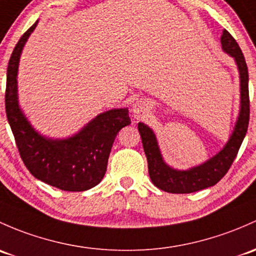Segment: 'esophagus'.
Returning a JSON list of instances; mask_svg holds the SVG:
<instances>
[{"mask_svg":"<svg viewBox=\"0 0 256 256\" xmlns=\"http://www.w3.org/2000/svg\"><path fill=\"white\" fill-rule=\"evenodd\" d=\"M150 112V103L144 99H141V100H137L135 104H134L132 108V112H134V118L137 120L144 119Z\"/></svg>","mask_w":256,"mask_h":256,"instance_id":"obj_1","label":"esophagus"}]
</instances>
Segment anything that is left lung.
<instances>
[{
	"label": "left lung",
	"mask_w": 256,
	"mask_h": 256,
	"mask_svg": "<svg viewBox=\"0 0 256 256\" xmlns=\"http://www.w3.org/2000/svg\"><path fill=\"white\" fill-rule=\"evenodd\" d=\"M220 44H222L223 51L230 54L238 66L239 78H240V110H239V116L233 134L226 146L216 156L210 158L205 163L192 166L188 170H178V169L172 168L163 160L157 138L152 128H150L144 124L138 122V132L141 135L142 144H144L147 163H148L150 178L153 184L163 192L190 194L214 186L226 176L228 169L230 168L233 160L238 154L242 142L246 137L250 114L248 67H246V58L238 42L226 29L220 36Z\"/></svg>",
	"instance_id": "1"
}]
</instances>
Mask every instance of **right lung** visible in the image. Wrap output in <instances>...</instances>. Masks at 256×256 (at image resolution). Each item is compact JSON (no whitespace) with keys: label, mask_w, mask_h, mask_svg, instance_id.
Returning <instances> with one entry per match:
<instances>
[{"label":"right lung","mask_w":256,"mask_h":256,"mask_svg":"<svg viewBox=\"0 0 256 256\" xmlns=\"http://www.w3.org/2000/svg\"><path fill=\"white\" fill-rule=\"evenodd\" d=\"M38 22L22 36L7 67L6 114L23 163L36 179L64 192H84L98 185L118 132L130 125L128 108L112 109L90 120L76 135L52 140L40 135L18 104L17 74L24 44Z\"/></svg>","instance_id":"right-lung-1"}]
</instances>
